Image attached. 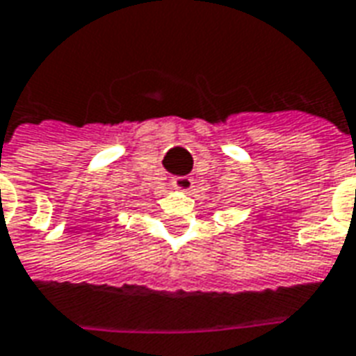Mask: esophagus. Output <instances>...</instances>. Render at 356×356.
Masks as SVG:
<instances>
[{"label": "esophagus", "mask_w": 356, "mask_h": 356, "mask_svg": "<svg viewBox=\"0 0 356 356\" xmlns=\"http://www.w3.org/2000/svg\"><path fill=\"white\" fill-rule=\"evenodd\" d=\"M171 185L175 186L177 191H188L193 186V179L188 175H177V177L171 179Z\"/></svg>", "instance_id": "esophagus-1"}]
</instances>
